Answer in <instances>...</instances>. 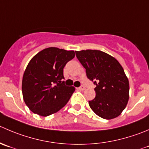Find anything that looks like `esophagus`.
Here are the masks:
<instances>
[{"instance_id": "1", "label": "esophagus", "mask_w": 149, "mask_h": 149, "mask_svg": "<svg viewBox=\"0 0 149 149\" xmlns=\"http://www.w3.org/2000/svg\"><path fill=\"white\" fill-rule=\"evenodd\" d=\"M79 90H84L85 89H86V87H85L84 86H79V87L77 88Z\"/></svg>"}]
</instances>
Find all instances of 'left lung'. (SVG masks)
<instances>
[{
  "mask_svg": "<svg viewBox=\"0 0 149 149\" xmlns=\"http://www.w3.org/2000/svg\"><path fill=\"white\" fill-rule=\"evenodd\" d=\"M78 60L93 82L96 96L89 101L92 111L100 117L111 119L121 114L129 100V81L119 62L100 50L76 51Z\"/></svg>",
  "mask_w": 149,
  "mask_h": 149,
  "instance_id": "obj_1",
  "label": "left lung"
}]
</instances>
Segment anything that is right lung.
<instances>
[{
  "mask_svg": "<svg viewBox=\"0 0 149 149\" xmlns=\"http://www.w3.org/2000/svg\"><path fill=\"white\" fill-rule=\"evenodd\" d=\"M74 57L73 51L49 47L31 59L23 75L22 90L32 112L47 116L67 104L75 88L65 84L63 68Z\"/></svg>",
  "mask_w": 149,
  "mask_h": 149,
  "instance_id": "add662e5",
  "label": "right lung"
}]
</instances>
